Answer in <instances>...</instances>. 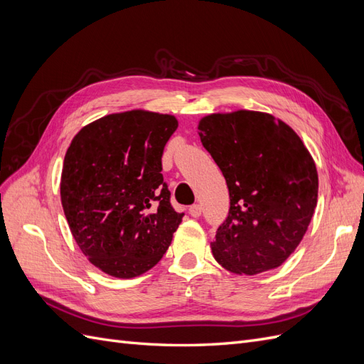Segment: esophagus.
<instances>
[{
  "label": "esophagus",
  "instance_id": "obj_1",
  "mask_svg": "<svg viewBox=\"0 0 364 364\" xmlns=\"http://www.w3.org/2000/svg\"><path fill=\"white\" fill-rule=\"evenodd\" d=\"M190 214H191V217H200L202 215V206L200 205L190 206Z\"/></svg>",
  "mask_w": 364,
  "mask_h": 364
}]
</instances>
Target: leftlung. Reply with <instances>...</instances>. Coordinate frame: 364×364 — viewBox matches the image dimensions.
<instances>
[{"mask_svg":"<svg viewBox=\"0 0 364 364\" xmlns=\"http://www.w3.org/2000/svg\"><path fill=\"white\" fill-rule=\"evenodd\" d=\"M199 136L230 197L211 243L215 261L237 274L279 267L299 246L317 205L310 151L289 124L257 111L206 115Z\"/></svg>","mask_w":364,"mask_h":364,"instance_id":"obj_1","label":"left lung"}]
</instances>
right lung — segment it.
<instances>
[{
  "label": "right lung",
  "mask_w": 364,
  "mask_h": 364,
  "mask_svg": "<svg viewBox=\"0 0 364 364\" xmlns=\"http://www.w3.org/2000/svg\"><path fill=\"white\" fill-rule=\"evenodd\" d=\"M176 129L168 114H111L85 126L65 155L60 200L71 234L83 255L114 278L156 266L182 222L161 173Z\"/></svg>",
  "instance_id": "add662e5"
}]
</instances>
